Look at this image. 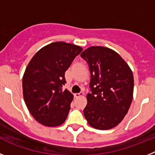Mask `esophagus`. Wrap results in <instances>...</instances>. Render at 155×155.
Wrapping results in <instances>:
<instances>
[{
  "mask_svg": "<svg viewBox=\"0 0 155 155\" xmlns=\"http://www.w3.org/2000/svg\"><path fill=\"white\" fill-rule=\"evenodd\" d=\"M84 95V93L83 92H80V93H75L74 94V96L76 97V98H79V97H81Z\"/></svg>",
  "mask_w": 155,
  "mask_h": 155,
  "instance_id": "obj_1",
  "label": "esophagus"
}]
</instances>
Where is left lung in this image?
Segmentation results:
<instances>
[{
  "mask_svg": "<svg viewBox=\"0 0 155 155\" xmlns=\"http://www.w3.org/2000/svg\"><path fill=\"white\" fill-rule=\"evenodd\" d=\"M81 57L91 73L84 117L94 129L113 128L124 120L132 102V71L120 54L104 46H91Z\"/></svg>",
  "mask_w": 155,
  "mask_h": 155,
  "instance_id": "1",
  "label": "left lung"
}]
</instances>
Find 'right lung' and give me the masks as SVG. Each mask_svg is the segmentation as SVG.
Instances as JSON below:
<instances>
[{
	"label": "right lung",
	"instance_id": "1",
	"mask_svg": "<svg viewBox=\"0 0 155 155\" xmlns=\"http://www.w3.org/2000/svg\"><path fill=\"white\" fill-rule=\"evenodd\" d=\"M82 50L74 44L52 42L28 63L22 78L23 97L29 113L39 124L57 127L68 117L74 96L68 89L63 90L64 74Z\"/></svg>",
	"mask_w": 155,
	"mask_h": 155
}]
</instances>
